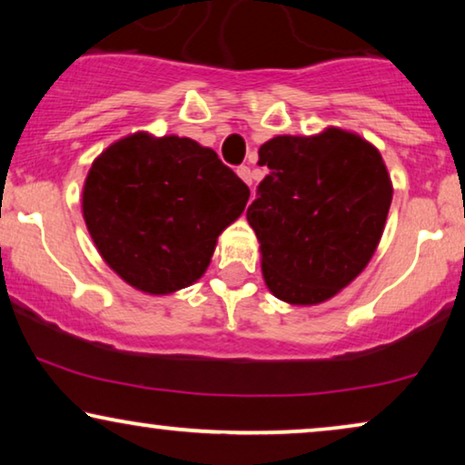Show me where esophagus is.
<instances>
[{
    "mask_svg": "<svg viewBox=\"0 0 465 465\" xmlns=\"http://www.w3.org/2000/svg\"><path fill=\"white\" fill-rule=\"evenodd\" d=\"M237 175L247 183V186H252V171H250V167H247V164H241V167L237 169Z\"/></svg>",
    "mask_w": 465,
    "mask_h": 465,
    "instance_id": "1",
    "label": "esophagus"
}]
</instances>
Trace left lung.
<instances>
[{
	"label": "left lung",
	"mask_w": 465,
	"mask_h": 465,
	"mask_svg": "<svg viewBox=\"0 0 465 465\" xmlns=\"http://www.w3.org/2000/svg\"><path fill=\"white\" fill-rule=\"evenodd\" d=\"M269 173L247 207L266 288L298 307L326 302L366 269L383 237L393 186L381 152L326 126L260 145Z\"/></svg>",
	"instance_id": "left-lung-1"
}]
</instances>
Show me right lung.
<instances>
[{"instance_id": "add662e5", "label": "right lung", "mask_w": 465, "mask_h": 465, "mask_svg": "<svg viewBox=\"0 0 465 465\" xmlns=\"http://www.w3.org/2000/svg\"><path fill=\"white\" fill-rule=\"evenodd\" d=\"M250 188L190 137L131 133L94 158L82 215L105 264L143 294L199 282Z\"/></svg>"}]
</instances>
